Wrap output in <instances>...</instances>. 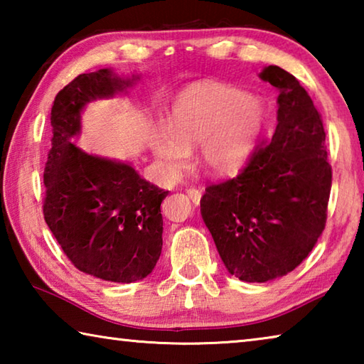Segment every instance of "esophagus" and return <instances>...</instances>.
Listing matches in <instances>:
<instances>
[{
    "label": "esophagus",
    "mask_w": 364,
    "mask_h": 364,
    "mask_svg": "<svg viewBox=\"0 0 364 364\" xmlns=\"http://www.w3.org/2000/svg\"><path fill=\"white\" fill-rule=\"evenodd\" d=\"M186 193H188V196H189V199L193 200L196 205H199V202H200V199H202V189L191 188V189L186 191Z\"/></svg>",
    "instance_id": "1"
}]
</instances>
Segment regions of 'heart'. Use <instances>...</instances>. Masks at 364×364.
<instances>
[{"label": "heart", "instance_id": "heart-1", "mask_svg": "<svg viewBox=\"0 0 364 364\" xmlns=\"http://www.w3.org/2000/svg\"><path fill=\"white\" fill-rule=\"evenodd\" d=\"M267 123V107L255 96L217 83L191 85L171 104L168 133L151 146L170 175L186 170L199 146V165L208 175L231 176L254 156Z\"/></svg>", "mask_w": 364, "mask_h": 364}]
</instances>
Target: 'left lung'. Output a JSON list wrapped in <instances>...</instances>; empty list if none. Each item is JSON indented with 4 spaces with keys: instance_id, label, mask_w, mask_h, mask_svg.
Wrapping results in <instances>:
<instances>
[{
    "instance_id": "obj_1",
    "label": "left lung",
    "mask_w": 364,
    "mask_h": 364,
    "mask_svg": "<svg viewBox=\"0 0 364 364\" xmlns=\"http://www.w3.org/2000/svg\"><path fill=\"white\" fill-rule=\"evenodd\" d=\"M263 82L279 90L278 125L232 180L212 184L200 213L226 269L245 282L291 273L321 236L332 171L321 115L304 86L278 65Z\"/></svg>"
}]
</instances>
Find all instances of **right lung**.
I'll return each mask as SVG.
<instances>
[{"label": "right lung", "mask_w": 364, "mask_h": 364, "mask_svg": "<svg viewBox=\"0 0 364 364\" xmlns=\"http://www.w3.org/2000/svg\"><path fill=\"white\" fill-rule=\"evenodd\" d=\"M139 77L112 69L82 73L51 109L43 215L64 254L86 274L112 282L146 278L162 252L160 204L168 191L143 180L130 164L86 154L72 143L91 101L127 93Z\"/></svg>", "instance_id": "right-lung-1"}]
</instances>
